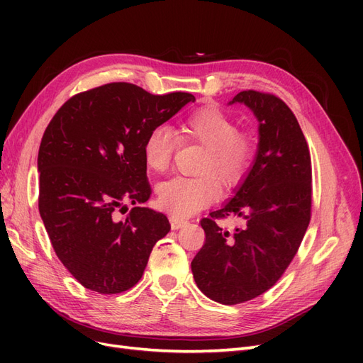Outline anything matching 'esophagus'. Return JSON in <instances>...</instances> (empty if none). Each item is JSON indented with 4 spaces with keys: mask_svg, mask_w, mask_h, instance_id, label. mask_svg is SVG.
I'll return each mask as SVG.
<instances>
[{
    "mask_svg": "<svg viewBox=\"0 0 363 363\" xmlns=\"http://www.w3.org/2000/svg\"><path fill=\"white\" fill-rule=\"evenodd\" d=\"M169 223H171V228L172 230H179V228H182V227H184L186 224H188V221H184V219L177 218V216H171L169 218Z\"/></svg>",
    "mask_w": 363,
    "mask_h": 363,
    "instance_id": "esophagus-1",
    "label": "esophagus"
}]
</instances>
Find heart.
<instances>
[{"label":"heart","mask_w":363,"mask_h":363,"mask_svg":"<svg viewBox=\"0 0 363 363\" xmlns=\"http://www.w3.org/2000/svg\"><path fill=\"white\" fill-rule=\"evenodd\" d=\"M183 140L206 147L200 164L201 177H175L160 184L159 204L177 218H188L218 200L225 186H236L245 179L257 156V140L247 130H238L236 119L218 106H203L183 119L179 127ZM179 139L168 127L150 130L142 147L147 168L164 172L172 162ZM216 177L213 178V175Z\"/></svg>","instance_id":"heart-1"}]
</instances>
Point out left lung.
Here are the masks:
<instances>
[{
  "mask_svg": "<svg viewBox=\"0 0 363 363\" xmlns=\"http://www.w3.org/2000/svg\"><path fill=\"white\" fill-rule=\"evenodd\" d=\"M259 119V151L236 195L200 224L206 233L191 267L196 286L221 304H240L271 289L291 265L312 215V162L294 112L281 98L239 92ZM246 224L230 234L220 221Z\"/></svg>",
  "mask_w": 363,
  "mask_h": 363,
  "instance_id": "obj_1",
  "label": "left lung"
}]
</instances>
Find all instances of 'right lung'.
I'll return each instance as SVG.
<instances>
[{"label":"right lung","instance_id":"1","mask_svg":"<svg viewBox=\"0 0 363 363\" xmlns=\"http://www.w3.org/2000/svg\"><path fill=\"white\" fill-rule=\"evenodd\" d=\"M194 100L115 82L75 94L50 121L38 156L39 213L59 260L86 289L133 288L171 230L151 208L118 212L151 195L142 155L150 130Z\"/></svg>","mask_w":363,"mask_h":363}]
</instances>
